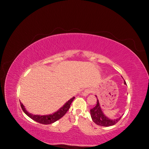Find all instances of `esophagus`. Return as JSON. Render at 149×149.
I'll return each instance as SVG.
<instances>
[{"label": "esophagus", "mask_w": 149, "mask_h": 149, "mask_svg": "<svg viewBox=\"0 0 149 149\" xmlns=\"http://www.w3.org/2000/svg\"><path fill=\"white\" fill-rule=\"evenodd\" d=\"M91 92H92V90L91 89H86L84 90V92L83 93V96H88V94L89 93H91Z\"/></svg>", "instance_id": "obj_1"}]
</instances>
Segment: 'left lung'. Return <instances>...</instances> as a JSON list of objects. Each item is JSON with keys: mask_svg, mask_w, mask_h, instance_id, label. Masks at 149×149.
<instances>
[{"mask_svg": "<svg viewBox=\"0 0 149 149\" xmlns=\"http://www.w3.org/2000/svg\"><path fill=\"white\" fill-rule=\"evenodd\" d=\"M124 84H126V83L124 81ZM97 97V96H96ZM90 113L93 121L94 123L98 125L104 126V127H109L111 125H113L116 124L120 119L121 117L119 118H117L116 119H110L106 117L102 112L101 108L100 107V102H99L98 99L97 97V102L95 107L90 110Z\"/></svg>", "mask_w": 149, "mask_h": 149, "instance_id": "obj_1", "label": "left lung"}]
</instances>
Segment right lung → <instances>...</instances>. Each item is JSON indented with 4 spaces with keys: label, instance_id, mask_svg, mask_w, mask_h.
I'll return each mask as SVG.
<instances>
[{
    "label": "right lung",
    "instance_id": "1",
    "mask_svg": "<svg viewBox=\"0 0 149 149\" xmlns=\"http://www.w3.org/2000/svg\"><path fill=\"white\" fill-rule=\"evenodd\" d=\"M74 97L70 99L68 101H67L65 104L63 106L61 107L59 110L55 112V113H53L52 114L45 115V116L33 115L32 114L29 113V112H27V111L25 109L23 104H22L20 101V106L22 110H23V111L25 112V114L27 115L31 119H33L35 121L37 122V123H39L42 124H50L55 123V122H56V120H59L62 118L63 116H65V114L66 113V112L70 109L71 104L74 100Z\"/></svg>",
    "mask_w": 149,
    "mask_h": 149
}]
</instances>
